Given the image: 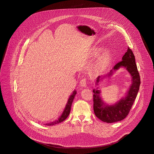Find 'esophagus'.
<instances>
[{
	"instance_id": "34e87169",
	"label": "esophagus",
	"mask_w": 154,
	"mask_h": 154,
	"mask_svg": "<svg viewBox=\"0 0 154 154\" xmlns=\"http://www.w3.org/2000/svg\"><path fill=\"white\" fill-rule=\"evenodd\" d=\"M86 83H87V80L85 77H83L80 82V86L82 87H86Z\"/></svg>"
}]
</instances>
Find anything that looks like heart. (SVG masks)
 Returning <instances> with one entry per match:
<instances>
[{
  "instance_id": "b5f03b06",
  "label": "heart",
  "mask_w": 154,
  "mask_h": 154,
  "mask_svg": "<svg viewBox=\"0 0 154 154\" xmlns=\"http://www.w3.org/2000/svg\"><path fill=\"white\" fill-rule=\"evenodd\" d=\"M110 58V55L108 52H106L99 60L96 63V67L99 69H104L107 65Z\"/></svg>"
}]
</instances>
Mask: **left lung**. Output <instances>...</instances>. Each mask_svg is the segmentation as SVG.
I'll use <instances>...</instances> for the list:
<instances>
[{"instance_id": "8db88e82", "label": "left lung", "mask_w": 154, "mask_h": 154, "mask_svg": "<svg viewBox=\"0 0 154 154\" xmlns=\"http://www.w3.org/2000/svg\"><path fill=\"white\" fill-rule=\"evenodd\" d=\"M124 67L130 74L132 78L131 85L128 91L125 98L120 100L112 105H105L100 96V91L93 89V111L95 116L103 122L115 123L124 119L128 114L134 101L137 96L140 85L139 73L135 62V57L132 51L128 48L127 52L122 58L108 73L110 76L113 72L121 67ZM101 77L97 78L96 84L100 80Z\"/></svg>"}]
</instances>
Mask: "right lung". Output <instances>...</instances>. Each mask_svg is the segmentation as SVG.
<instances>
[{"label": "right lung", "instance_id": "1", "mask_svg": "<svg viewBox=\"0 0 154 154\" xmlns=\"http://www.w3.org/2000/svg\"><path fill=\"white\" fill-rule=\"evenodd\" d=\"M76 93L77 92L75 91H74L72 94L69 96L68 100V102H67V103L65 106V108L62 114L61 117L56 121L55 122H51V123H46L45 125H54L55 124H58V123H61L62 122H63L67 117L68 116H69V113H70V111H71V105H72V103L73 102V100L74 99V97H75V95L76 94Z\"/></svg>", "mask_w": 154, "mask_h": 154}]
</instances>
